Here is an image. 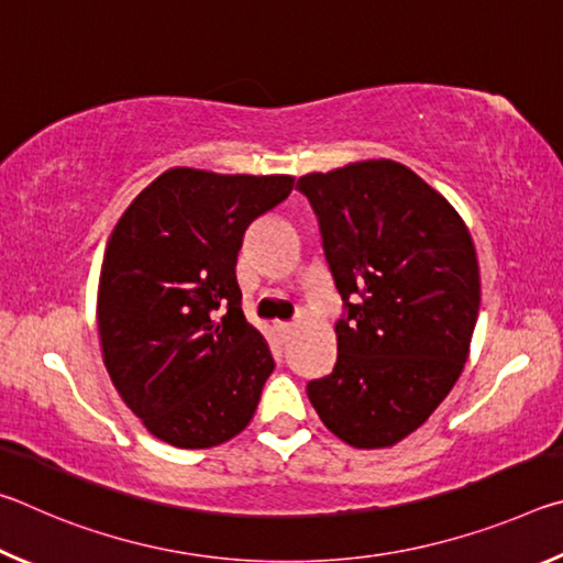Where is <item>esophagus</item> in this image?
<instances>
[{
    "label": "esophagus",
    "instance_id": "34e87169",
    "mask_svg": "<svg viewBox=\"0 0 563 563\" xmlns=\"http://www.w3.org/2000/svg\"><path fill=\"white\" fill-rule=\"evenodd\" d=\"M275 328H278V332H280V335H283L285 340H288V338L292 335V332H295L292 322H278V325H275Z\"/></svg>",
    "mask_w": 563,
    "mask_h": 563
}]
</instances>
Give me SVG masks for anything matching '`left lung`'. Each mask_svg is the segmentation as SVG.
I'll return each mask as SVG.
<instances>
[{
  "label": "left lung",
  "instance_id": "1",
  "mask_svg": "<svg viewBox=\"0 0 563 563\" xmlns=\"http://www.w3.org/2000/svg\"><path fill=\"white\" fill-rule=\"evenodd\" d=\"M345 300L332 373L310 379L322 424L357 450L422 427L460 379L479 316V263L462 216L397 161L298 180Z\"/></svg>",
  "mask_w": 563,
  "mask_h": 563
}]
</instances>
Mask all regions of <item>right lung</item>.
<instances>
[{"mask_svg": "<svg viewBox=\"0 0 563 563\" xmlns=\"http://www.w3.org/2000/svg\"><path fill=\"white\" fill-rule=\"evenodd\" d=\"M292 184L176 166L111 231L97 298L103 365L156 440L208 450L251 424L275 362L243 316L235 263L247 228Z\"/></svg>", "mask_w": 563, "mask_h": 563, "instance_id": "right-lung-1", "label": "right lung"}]
</instances>
